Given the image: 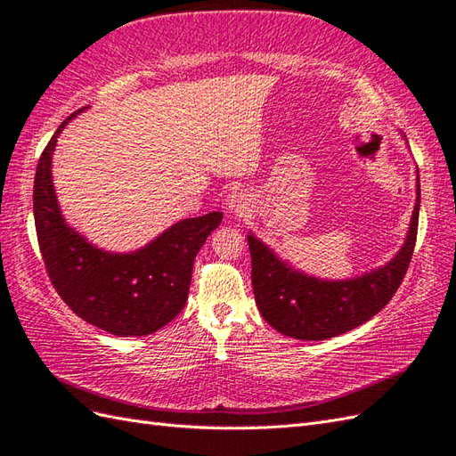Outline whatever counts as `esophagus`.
<instances>
[{
	"label": "esophagus",
	"instance_id": "34e87169",
	"mask_svg": "<svg viewBox=\"0 0 456 456\" xmlns=\"http://www.w3.org/2000/svg\"><path fill=\"white\" fill-rule=\"evenodd\" d=\"M226 208L228 213L232 215H243L248 210V205H249V199L246 195V191L241 190H232L226 197Z\"/></svg>",
	"mask_w": 456,
	"mask_h": 456
}]
</instances>
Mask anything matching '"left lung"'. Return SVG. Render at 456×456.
<instances>
[{"mask_svg": "<svg viewBox=\"0 0 456 456\" xmlns=\"http://www.w3.org/2000/svg\"><path fill=\"white\" fill-rule=\"evenodd\" d=\"M416 191L412 220L401 251L381 269L356 279L321 281L299 273L249 234L253 294L266 323L286 337L325 340L356 329L379 314L398 290L412 259L419 216V177Z\"/></svg>", "mask_w": 456, "mask_h": 456, "instance_id": "8db88e82", "label": "left lung"}]
</instances>
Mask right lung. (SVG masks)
<instances>
[{"label":"right lung","instance_id":"add662e5","mask_svg":"<svg viewBox=\"0 0 456 456\" xmlns=\"http://www.w3.org/2000/svg\"><path fill=\"white\" fill-rule=\"evenodd\" d=\"M77 110L53 133L37 166V236L46 273L75 315L116 337L152 335L182 312L190 294L193 261L220 226L222 213L175 222L131 253H110L88 243L65 224L52 183V154L58 135Z\"/></svg>","mask_w":456,"mask_h":456}]
</instances>
